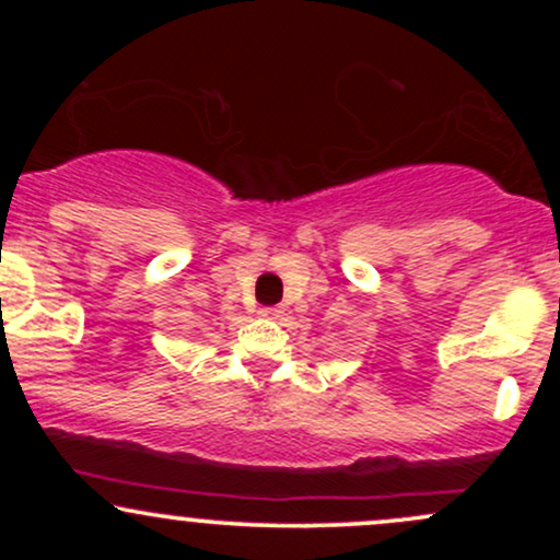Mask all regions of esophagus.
Segmentation results:
<instances>
[{"label":"esophagus","mask_w":560,"mask_h":560,"mask_svg":"<svg viewBox=\"0 0 560 560\" xmlns=\"http://www.w3.org/2000/svg\"><path fill=\"white\" fill-rule=\"evenodd\" d=\"M260 316L262 318H279L281 316V307H262Z\"/></svg>","instance_id":"esophagus-1"}]
</instances>
